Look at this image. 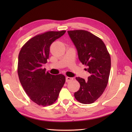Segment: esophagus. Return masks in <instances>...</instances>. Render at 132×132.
I'll return each instance as SVG.
<instances>
[{"mask_svg": "<svg viewBox=\"0 0 132 132\" xmlns=\"http://www.w3.org/2000/svg\"><path fill=\"white\" fill-rule=\"evenodd\" d=\"M73 79L72 77H66V82H69L70 81H71Z\"/></svg>", "mask_w": 132, "mask_h": 132, "instance_id": "1", "label": "esophagus"}]
</instances>
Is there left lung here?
<instances>
[{
  "instance_id": "8db88e82",
  "label": "left lung",
  "mask_w": 132,
  "mask_h": 132,
  "mask_svg": "<svg viewBox=\"0 0 132 132\" xmlns=\"http://www.w3.org/2000/svg\"><path fill=\"white\" fill-rule=\"evenodd\" d=\"M68 33L76 46L78 57L82 64L87 67L88 80L76 77L80 85L75 93L78 101L90 104L95 101L105 89L111 70V57L104 42L85 30L68 31Z\"/></svg>"
}]
</instances>
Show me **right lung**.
<instances>
[{"label": "right lung", "mask_w": 132, "mask_h": 132, "mask_svg": "<svg viewBox=\"0 0 132 132\" xmlns=\"http://www.w3.org/2000/svg\"><path fill=\"white\" fill-rule=\"evenodd\" d=\"M66 31H48L32 38L21 49L18 59V75L24 91L39 105L54 103L65 82L64 75H53L42 66L49 59L50 46Z\"/></svg>", "instance_id": "obj_1"}]
</instances>
